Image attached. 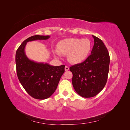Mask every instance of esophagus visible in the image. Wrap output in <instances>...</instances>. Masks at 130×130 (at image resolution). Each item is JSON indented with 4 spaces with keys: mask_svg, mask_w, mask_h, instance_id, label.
<instances>
[{
    "mask_svg": "<svg viewBox=\"0 0 130 130\" xmlns=\"http://www.w3.org/2000/svg\"><path fill=\"white\" fill-rule=\"evenodd\" d=\"M64 69H65V71H68V70L69 69V68L68 67V66H66Z\"/></svg>",
    "mask_w": 130,
    "mask_h": 130,
    "instance_id": "esophagus-1",
    "label": "esophagus"
}]
</instances>
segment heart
<instances>
[{
	"mask_svg": "<svg viewBox=\"0 0 130 130\" xmlns=\"http://www.w3.org/2000/svg\"><path fill=\"white\" fill-rule=\"evenodd\" d=\"M57 48L60 54L67 55L68 61L74 64L85 60L92 49L91 42L87 38H68L58 43ZM58 55L57 53H55Z\"/></svg>",
	"mask_w": 130,
	"mask_h": 130,
	"instance_id": "obj_1",
	"label": "heart"
}]
</instances>
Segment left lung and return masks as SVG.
<instances>
[{"label": "left lung", "mask_w": 130, "mask_h": 130, "mask_svg": "<svg viewBox=\"0 0 130 130\" xmlns=\"http://www.w3.org/2000/svg\"><path fill=\"white\" fill-rule=\"evenodd\" d=\"M94 45L91 54L80 63L70 67L72 84L78 95L84 98L96 95L104 88L108 77L110 58L100 39L92 35Z\"/></svg>", "instance_id": "obj_1"}]
</instances>
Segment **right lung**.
Segmentation results:
<instances>
[{"mask_svg": "<svg viewBox=\"0 0 130 130\" xmlns=\"http://www.w3.org/2000/svg\"><path fill=\"white\" fill-rule=\"evenodd\" d=\"M49 36L35 35L27 38L15 53V64L18 79L23 88L35 99L44 100L55 91L60 78L64 72V65L50 66L48 63L30 60L25 53L27 42L45 40Z\"/></svg>", "mask_w": 130, "mask_h": 130, "instance_id": "1", "label": "right lung"}]
</instances>
